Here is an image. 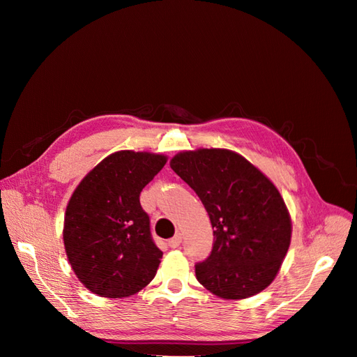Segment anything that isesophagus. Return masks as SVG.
<instances>
[{
	"label": "esophagus",
	"instance_id": "1",
	"mask_svg": "<svg viewBox=\"0 0 357 357\" xmlns=\"http://www.w3.org/2000/svg\"><path fill=\"white\" fill-rule=\"evenodd\" d=\"M180 244H181V234H180V232L176 234L174 236H172L171 240H168V245H169L171 248H177Z\"/></svg>",
	"mask_w": 357,
	"mask_h": 357
}]
</instances>
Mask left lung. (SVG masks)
<instances>
[{
    "mask_svg": "<svg viewBox=\"0 0 357 357\" xmlns=\"http://www.w3.org/2000/svg\"><path fill=\"white\" fill-rule=\"evenodd\" d=\"M169 167L195 190L210 215L211 255L198 282L223 299L250 298L274 282L291 238V220L274 183L228 149L185 150Z\"/></svg>",
    "mask_w": 357,
    "mask_h": 357,
    "instance_id": "8db88e82",
    "label": "left lung"
}]
</instances>
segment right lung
I'll use <instances>...</instances> for the list:
<instances>
[{
  "label": "right lung",
  "mask_w": 357,
  "mask_h": 357,
  "mask_svg": "<svg viewBox=\"0 0 357 357\" xmlns=\"http://www.w3.org/2000/svg\"><path fill=\"white\" fill-rule=\"evenodd\" d=\"M167 164L162 153L121 150L104 158L74 189L63 245L79 282L104 298H128L156 275L162 252L139 193Z\"/></svg>",
  "instance_id": "add662e5"
}]
</instances>
